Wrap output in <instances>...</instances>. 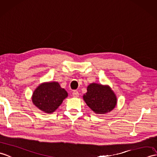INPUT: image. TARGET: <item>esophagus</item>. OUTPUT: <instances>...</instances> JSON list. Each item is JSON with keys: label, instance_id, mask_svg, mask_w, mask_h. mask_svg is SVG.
Returning a JSON list of instances; mask_svg holds the SVG:
<instances>
[{"label": "esophagus", "instance_id": "obj_1", "mask_svg": "<svg viewBox=\"0 0 157 157\" xmlns=\"http://www.w3.org/2000/svg\"><path fill=\"white\" fill-rule=\"evenodd\" d=\"M73 96H74V98H78V97H79V92H78V91H76V90H75V91H74V92H73Z\"/></svg>", "mask_w": 157, "mask_h": 157}]
</instances>
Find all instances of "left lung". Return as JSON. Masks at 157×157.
Instances as JSON below:
<instances>
[{
	"instance_id": "obj_1",
	"label": "left lung",
	"mask_w": 157,
	"mask_h": 157,
	"mask_svg": "<svg viewBox=\"0 0 157 157\" xmlns=\"http://www.w3.org/2000/svg\"><path fill=\"white\" fill-rule=\"evenodd\" d=\"M87 90V93L83 95V100L95 113L105 114L116 106V97L110 87L92 83Z\"/></svg>"
}]
</instances>
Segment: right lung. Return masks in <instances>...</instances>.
<instances>
[{
  "label": "right lung",
  "instance_id": "add662e5",
  "mask_svg": "<svg viewBox=\"0 0 157 157\" xmlns=\"http://www.w3.org/2000/svg\"><path fill=\"white\" fill-rule=\"evenodd\" d=\"M67 96V92L57 82L44 83L40 85L33 94L32 101L40 110L52 113Z\"/></svg>",
  "mask_w": 157,
  "mask_h": 157
}]
</instances>
